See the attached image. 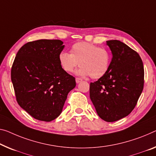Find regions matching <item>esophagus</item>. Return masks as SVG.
<instances>
[{
  "mask_svg": "<svg viewBox=\"0 0 156 156\" xmlns=\"http://www.w3.org/2000/svg\"><path fill=\"white\" fill-rule=\"evenodd\" d=\"M82 81V80H81V78H79V77H76V83H80V82H81V81Z\"/></svg>",
  "mask_w": 156,
  "mask_h": 156,
  "instance_id": "34e87169",
  "label": "esophagus"
}]
</instances>
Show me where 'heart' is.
<instances>
[{"mask_svg":"<svg viewBox=\"0 0 156 156\" xmlns=\"http://www.w3.org/2000/svg\"><path fill=\"white\" fill-rule=\"evenodd\" d=\"M70 51V54L63 51L58 56L59 63L66 73H73L80 65L81 68L76 72L79 75L99 79L109 70L111 55L105 48L79 42L71 47Z\"/></svg>","mask_w":156,"mask_h":156,"instance_id":"heart-1","label":"heart"}]
</instances>
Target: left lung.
<instances>
[{"label":"left lung","instance_id":"1","mask_svg":"<svg viewBox=\"0 0 156 156\" xmlns=\"http://www.w3.org/2000/svg\"><path fill=\"white\" fill-rule=\"evenodd\" d=\"M112 53L109 70L90 83V98L97 114L107 122L123 119L135 108L144 83L142 58L119 40H108Z\"/></svg>","mask_w":156,"mask_h":156}]
</instances>
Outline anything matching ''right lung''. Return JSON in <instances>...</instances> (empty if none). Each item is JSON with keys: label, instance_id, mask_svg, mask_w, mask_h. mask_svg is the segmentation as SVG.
Returning <instances> with one entry per match:
<instances>
[{"label": "right lung", "instance_id": "add662e5", "mask_svg": "<svg viewBox=\"0 0 156 156\" xmlns=\"http://www.w3.org/2000/svg\"><path fill=\"white\" fill-rule=\"evenodd\" d=\"M60 40H38L20 48L11 69L16 101L33 118L51 121L61 114L75 78L63 70Z\"/></svg>", "mask_w": 156, "mask_h": 156}]
</instances>
